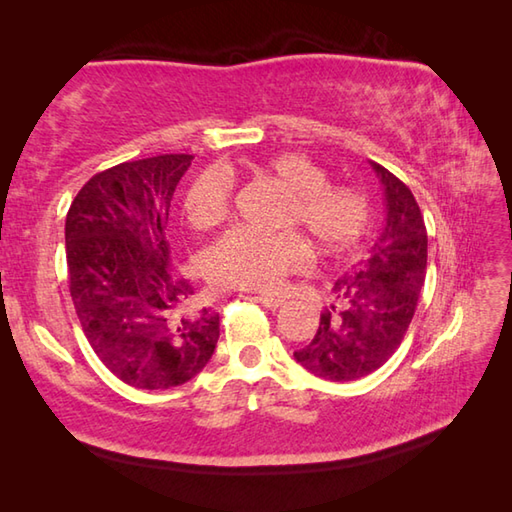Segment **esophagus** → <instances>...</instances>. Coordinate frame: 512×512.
Listing matches in <instances>:
<instances>
[{"instance_id": "34e87169", "label": "esophagus", "mask_w": 512, "mask_h": 512, "mask_svg": "<svg viewBox=\"0 0 512 512\" xmlns=\"http://www.w3.org/2000/svg\"><path fill=\"white\" fill-rule=\"evenodd\" d=\"M255 300L262 302L266 309H280L284 305V300L280 296H257Z\"/></svg>"}]
</instances>
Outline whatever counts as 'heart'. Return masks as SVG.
<instances>
[{
    "mask_svg": "<svg viewBox=\"0 0 512 512\" xmlns=\"http://www.w3.org/2000/svg\"><path fill=\"white\" fill-rule=\"evenodd\" d=\"M255 173L280 192L275 228L298 232L320 255H341L357 246L370 225L366 194L350 185L327 183V171L298 153H280L255 164ZM232 187L219 169L196 173L183 196V212L196 230H212L230 214ZM293 232L232 230L207 248L203 268L219 289L273 291L302 271L307 250Z\"/></svg>",
    "mask_w": 512,
    "mask_h": 512,
    "instance_id": "obj_1",
    "label": "heart"
}]
</instances>
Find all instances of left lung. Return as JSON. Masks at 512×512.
<instances>
[{"mask_svg":"<svg viewBox=\"0 0 512 512\" xmlns=\"http://www.w3.org/2000/svg\"><path fill=\"white\" fill-rule=\"evenodd\" d=\"M372 169L384 185V230L366 262L334 282L314 339L293 352L302 368L329 381L361 379L393 357L427 275V228L411 189L381 164Z\"/></svg>","mask_w":512,"mask_h":512,"instance_id":"obj_1","label":"left lung"}]
</instances>
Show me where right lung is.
Segmentation results:
<instances>
[{
	"instance_id": "add662e5",
	"label": "right lung",
	"mask_w": 512,
	"mask_h": 512,
	"mask_svg": "<svg viewBox=\"0 0 512 512\" xmlns=\"http://www.w3.org/2000/svg\"><path fill=\"white\" fill-rule=\"evenodd\" d=\"M192 155L121 162L69 205V293L85 339L128 386L162 391L196 377L219 341V314L196 305L171 268L169 207Z\"/></svg>"
}]
</instances>
